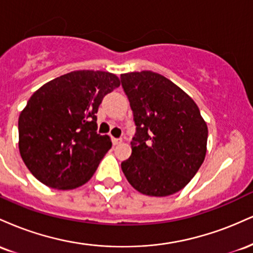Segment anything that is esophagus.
<instances>
[{
	"label": "esophagus",
	"mask_w": 253,
	"mask_h": 253,
	"mask_svg": "<svg viewBox=\"0 0 253 253\" xmlns=\"http://www.w3.org/2000/svg\"><path fill=\"white\" fill-rule=\"evenodd\" d=\"M112 141H113V145H119L120 143H123V139H121V138H113Z\"/></svg>",
	"instance_id": "1"
}]
</instances>
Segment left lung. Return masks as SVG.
I'll list each match as a JSON object with an SVG mask.
<instances>
[{"label":"left lung","mask_w":253,"mask_h":253,"mask_svg":"<svg viewBox=\"0 0 253 253\" xmlns=\"http://www.w3.org/2000/svg\"><path fill=\"white\" fill-rule=\"evenodd\" d=\"M120 78L136 126L132 155L121 169L139 193L172 195L205 161L207 124L191 97L162 75L140 71Z\"/></svg>","instance_id":"left-lung-1"}]
</instances>
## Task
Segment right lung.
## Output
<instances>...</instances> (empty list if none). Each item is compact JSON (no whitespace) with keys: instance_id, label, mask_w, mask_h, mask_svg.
<instances>
[{"instance_id":"right-lung-1","label":"right lung","mask_w":253,"mask_h":253,"mask_svg":"<svg viewBox=\"0 0 253 253\" xmlns=\"http://www.w3.org/2000/svg\"><path fill=\"white\" fill-rule=\"evenodd\" d=\"M120 85L115 75L80 70L38 89L19 118V150L26 167L43 184L66 190L91 178L112 147L97 130L96 113Z\"/></svg>"}]
</instances>
